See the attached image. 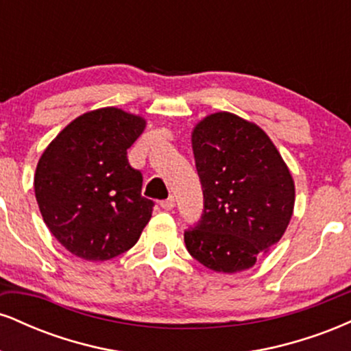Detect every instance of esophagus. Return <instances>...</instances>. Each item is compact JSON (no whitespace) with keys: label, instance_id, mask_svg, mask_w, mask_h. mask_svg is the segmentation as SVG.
I'll return each mask as SVG.
<instances>
[{"label":"esophagus","instance_id":"1","mask_svg":"<svg viewBox=\"0 0 351 351\" xmlns=\"http://www.w3.org/2000/svg\"><path fill=\"white\" fill-rule=\"evenodd\" d=\"M160 206H162L163 209H167V211H170V209L175 208V198H173V196H170V198L160 201Z\"/></svg>","mask_w":351,"mask_h":351}]
</instances>
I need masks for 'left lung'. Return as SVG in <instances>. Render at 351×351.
I'll list each match as a JSON object with an SVG mask.
<instances>
[{"label": "left lung", "mask_w": 351, "mask_h": 351, "mask_svg": "<svg viewBox=\"0 0 351 351\" xmlns=\"http://www.w3.org/2000/svg\"><path fill=\"white\" fill-rule=\"evenodd\" d=\"M191 142L204 206L184 231L188 252L211 271H245L289 226L291 171L263 128L229 112L201 120Z\"/></svg>", "instance_id": "left-lung-1"}]
</instances>
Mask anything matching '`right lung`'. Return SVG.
Instances as JSON below:
<instances>
[{
  "label": "right lung",
  "mask_w": 351,
  "mask_h": 351,
  "mask_svg": "<svg viewBox=\"0 0 351 351\" xmlns=\"http://www.w3.org/2000/svg\"><path fill=\"white\" fill-rule=\"evenodd\" d=\"M145 120L115 107L77 117L39 158L34 191L46 226L67 251L108 261L135 245L155 203L127 150Z\"/></svg>",
  "instance_id": "right-lung-1"
}]
</instances>
